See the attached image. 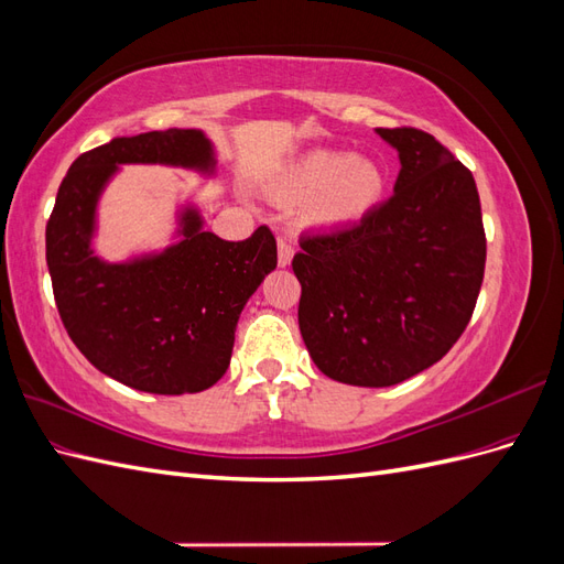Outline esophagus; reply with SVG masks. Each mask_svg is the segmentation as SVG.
Wrapping results in <instances>:
<instances>
[{
  "label": "esophagus",
  "mask_w": 564,
  "mask_h": 564,
  "mask_svg": "<svg viewBox=\"0 0 564 564\" xmlns=\"http://www.w3.org/2000/svg\"><path fill=\"white\" fill-rule=\"evenodd\" d=\"M292 259H294L292 240H289V237H278V263L282 268H286L289 263H292Z\"/></svg>",
  "instance_id": "34e87169"
}]
</instances>
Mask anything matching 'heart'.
I'll return each instance as SVG.
<instances>
[{
  "label": "heart",
  "instance_id": "1",
  "mask_svg": "<svg viewBox=\"0 0 564 564\" xmlns=\"http://www.w3.org/2000/svg\"><path fill=\"white\" fill-rule=\"evenodd\" d=\"M289 193L317 202V216L327 224L360 218L381 195V174L365 160L344 152L317 150L294 164L286 178Z\"/></svg>",
  "mask_w": 564,
  "mask_h": 564
}]
</instances>
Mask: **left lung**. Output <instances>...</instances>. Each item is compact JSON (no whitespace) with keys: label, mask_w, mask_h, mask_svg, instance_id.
<instances>
[{"label":"left lung","mask_w":564,"mask_h":564,"mask_svg":"<svg viewBox=\"0 0 564 564\" xmlns=\"http://www.w3.org/2000/svg\"><path fill=\"white\" fill-rule=\"evenodd\" d=\"M400 176L357 224L301 237L299 327L329 379L383 388L442 360L464 334L487 261L470 169L414 127L377 129Z\"/></svg>","instance_id":"left-lung-1"}]
</instances>
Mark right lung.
I'll return each instance as SVG.
<instances>
[{
	"instance_id": "1",
	"label": "right lung",
	"mask_w": 564,
	"mask_h": 564,
	"mask_svg": "<svg viewBox=\"0 0 564 564\" xmlns=\"http://www.w3.org/2000/svg\"><path fill=\"white\" fill-rule=\"evenodd\" d=\"M119 164H176L209 172L212 143L195 129L112 139L67 169L46 224V265L63 327L110 379L155 395L199 392L224 377L245 303L278 265L275 235L242 242L181 218L183 240L150 259L104 263L91 251L96 202Z\"/></svg>"
}]
</instances>
